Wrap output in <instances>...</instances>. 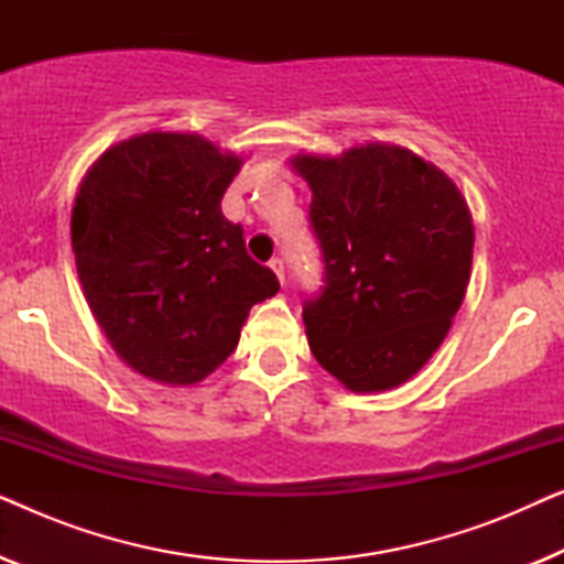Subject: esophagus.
I'll list each match as a JSON object with an SVG mask.
<instances>
[{"label":"esophagus","mask_w":564,"mask_h":564,"mask_svg":"<svg viewBox=\"0 0 564 564\" xmlns=\"http://www.w3.org/2000/svg\"><path fill=\"white\" fill-rule=\"evenodd\" d=\"M269 269H272V272L276 274V280H280V284H284V264H282V259L269 261Z\"/></svg>","instance_id":"esophagus-1"}]
</instances>
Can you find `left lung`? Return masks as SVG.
<instances>
[{
    "mask_svg": "<svg viewBox=\"0 0 564 564\" xmlns=\"http://www.w3.org/2000/svg\"><path fill=\"white\" fill-rule=\"evenodd\" d=\"M313 192L326 288L303 307L313 357L351 392L411 380L449 334L473 272L467 199L442 169L395 143L295 153Z\"/></svg>",
    "mask_w": 564,
    "mask_h": 564,
    "instance_id": "obj_1",
    "label": "left lung"
}]
</instances>
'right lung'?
<instances>
[{"label": "right lung", "mask_w": 564, "mask_h": 564, "mask_svg": "<svg viewBox=\"0 0 564 564\" xmlns=\"http://www.w3.org/2000/svg\"><path fill=\"white\" fill-rule=\"evenodd\" d=\"M241 166L197 133L149 130L110 145L76 189L84 297L115 354L145 380H205L234 354L251 307L280 290L220 213Z\"/></svg>", "instance_id": "1"}]
</instances>
